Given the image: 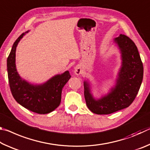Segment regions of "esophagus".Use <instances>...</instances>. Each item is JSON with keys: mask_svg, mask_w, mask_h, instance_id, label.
<instances>
[{"mask_svg": "<svg viewBox=\"0 0 150 150\" xmlns=\"http://www.w3.org/2000/svg\"><path fill=\"white\" fill-rule=\"evenodd\" d=\"M74 72L77 75H81V73H82L83 72V70H82V67H81V66L78 65L76 66V67H75V70H74Z\"/></svg>", "mask_w": 150, "mask_h": 150, "instance_id": "34e87169", "label": "esophagus"}]
</instances>
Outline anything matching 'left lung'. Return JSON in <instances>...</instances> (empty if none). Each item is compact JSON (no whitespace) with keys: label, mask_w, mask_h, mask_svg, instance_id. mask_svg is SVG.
<instances>
[{"label":"left lung","mask_w":150,"mask_h":150,"mask_svg":"<svg viewBox=\"0 0 150 150\" xmlns=\"http://www.w3.org/2000/svg\"><path fill=\"white\" fill-rule=\"evenodd\" d=\"M120 51L122 65L116 85L107 95L95 99L89 83L84 81V95L88 109L96 115H109L128 107L135 99L143 79L144 67L138 48L125 35L115 39Z\"/></svg>","instance_id":"1"}]
</instances>
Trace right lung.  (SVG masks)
<instances>
[{
	"instance_id": "add662e5",
	"label": "right lung",
	"mask_w": 150,
	"mask_h": 150,
	"mask_svg": "<svg viewBox=\"0 0 150 150\" xmlns=\"http://www.w3.org/2000/svg\"><path fill=\"white\" fill-rule=\"evenodd\" d=\"M28 32L18 38L7 58L9 85L12 95L18 103L30 111L45 115L54 110L60 105L62 89L71 75L66 71L40 85L31 84L20 77L16 67V50L20 40Z\"/></svg>"
}]
</instances>
